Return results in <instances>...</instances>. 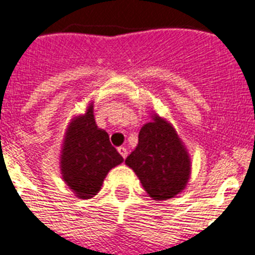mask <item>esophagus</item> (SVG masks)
Wrapping results in <instances>:
<instances>
[{
  "instance_id": "obj_1",
  "label": "esophagus",
  "mask_w": 255,
  "mask_h": 255,
  "mask_svg": "<svg viewBox=\"0 0 255 255\" xmlns=\"http://www.w3.org/2000/svg\"><path fill=\"white\" fill-rule=\"evenodd\" d=\"M118 152L121 153V156L123 157V158H126V157H127V154H128L127 148H124V146H119V148H118Z\"/></svg>"
}]
</instances>
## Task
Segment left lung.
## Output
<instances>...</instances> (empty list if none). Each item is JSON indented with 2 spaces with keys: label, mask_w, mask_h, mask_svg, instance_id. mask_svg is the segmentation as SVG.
<instances>
[{
  "label": "left lung",
  "mask_w": 255,
  "mask_h": 255,
  "mask_svg": "<svg viewBox=\"0 0 255 255\" xmlns=\"http://www.w3.org/2000/svg\"><path fill=\"white\" fill-rule=\"evenodd\" d=\"M138 132V142L126 158L153 200L174 198L186 188L191 175V158L170 122L158 114Z\"/></svg>",
  "instance_id": "left-lung-1"
}]
</instances>
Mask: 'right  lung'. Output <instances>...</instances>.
I'll return each mask as SVG.
<instances>
[{
    "instance_id": "1",
    "label": "right lung",
    "mask_w": 255,
    "mask_h": 255,
    "mask_svg": "<svg viewBox=\"0 0 255 255\" xmlns=\"http://www.w3.org/2000/svg\"><path fill=\"white\" fill-rule=\"evenodd\" d=\"M93 103L69 122L60 152L61 177L78 199L97 195L109 171L124 161L109 133L95 124Z\"/></svg>"
}]
</instances>
